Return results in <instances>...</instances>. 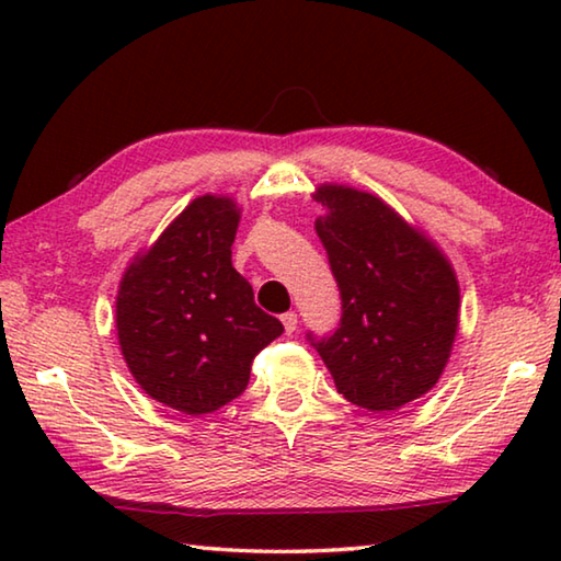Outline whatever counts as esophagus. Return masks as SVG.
I'll return each instance as SVG.
<instances>
[{
  "label": "esophagus",
  "instance_id": "1",
  "mask_svg": "<svg viewBox=\"0 0 561 561\" xmlns=\"http://www.w3.org/2000/svg\"><path fill=\"white\" fill-rule=\"evenodd\" d=\"M282 324H284V331H287V334H294V331H297V314H294V311L282 314Z\"/></svg>",
  "mask_w": 561,
  "mask_h": 561
}]
</instances>
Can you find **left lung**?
I'll return each mask as SVG.
<instances>
[{"label": "left lung", "mask_w": 561, "mask_h": 561, "mask_svg": "<svg viewBox=\"0 0 561 561\" xmlns=\"http://www.w3.org/2000/svg\"><path fill=\"white\" fill-rule=\"evenodd\" d=\"M317 234L341 291V324L314 341L336 391L398 411L438 383L460 324V284L428 234L366 190L324 183Z\"/></svg>", "instance_id": "obj_1"}]
</instances>
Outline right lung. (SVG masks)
Segmentation results:
<instances>
[{"mask_svg":"<svg viewBox=\"0 0 561 561\" xmlns=\"http://www.w3.org/2000/svg\"><path fill=\"white\" fill-rule=\"evenodd\" d=\"M242 207L201 195L123 272L118 346L136 383L173 411L205 415L240 396L254 356L284 327L232 267Z\"/></svg>","mask_w":561,"mask_h":561,"instance_id":"1","label":"right lung"}]
</instances>
